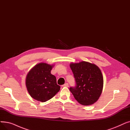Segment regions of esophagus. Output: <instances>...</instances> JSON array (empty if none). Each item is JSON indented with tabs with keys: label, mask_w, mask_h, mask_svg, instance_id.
I'll list each match as a JSON object with an SVG mask.
<instances>
[{
	"label": "esophagus",
	"mask_w": 130,
	"mask_h": 130,
	"mask_svg": "<svg viewBox=\"0 0 130 130\" xmlns=\"http://www.w3.org/2000/svg\"><path fill=\"white\" fill-rule=\"evenodd\" d=\"M62 87H69V84L67 83H65L64 85L62 86Z\"/></svg>",
	"instance_id": "1"
}]
</instances>
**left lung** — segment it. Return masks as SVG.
I'll return each mask as SVG.
<instances>
[{"label": "left lung", "mask_w": 130, "mask_h": 130, "mask_svg": "<svg viewBox=\"0 0 130 130\" xmlns=\"http://www.w3.org/2000/svg\"><path fill=\"white\" fill-rule=\"evenodd\" d=\"M70 67L76 85L70 90L78 103L88 106L98 100L102 92L104 80L99 67L94 64L82 61L71 63Z\"/></svg>", "instance_id": "obj_1"}]
</instances>
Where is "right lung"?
Listing matches in <instances>:
<instances>
[{"label":"right lung","instance_id":"obj_1","mask_svg":"<svg viewBox=\"0 0 130 130\" xmlns=\"http://www.w3.org/2000/svg\"><path fill=\"white\" fill-rule=\"evenodd\" d=\"M54 65L44 63L34 66L26 77V86L31 97L45 102L52 98L60 90L55 76L51 74Z\"/></svg>","mask_w":130,"mask_h":130}]
</instances>
